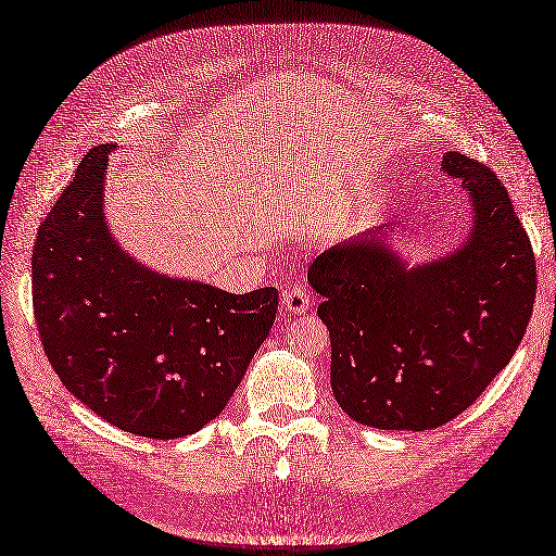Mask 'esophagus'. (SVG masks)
I'll use <instances>...</instances> for the list:
<instances>
[{
  "label": "esophagus",
  "instance_id": "obj_1",
  "mask_svg": "<svg viewBox=\"0 0 556 556\" xmlns=\"http://www.w3.org/2000/svg\"><path fill=\"white\" fill-rule=\"evenodd\" d=\"M309 302H312V298H309V291H306L304 283L289 286L281 298V304L286 306V312H291V314H304L306 309H309Z\"/></svg>",
  "mask_w": 556,
  "mask_h": 556
}]
</instances>
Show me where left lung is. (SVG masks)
I'll return each mask as SVG.
<instances>
[{"label": "left lung", "mask_w": 556, "mask_h": 556, "mask_svg": "<svg viewBox=\"0 0 556 556\" xmlns=\"http://www.w3.org/2000/svg\"><path fill=\"white\" fill-rule=\"evenodd\" d=\"M442 172L460 178L475 226L451 254L409 267L374 231L320 254L306 279L323 295L332 341V392L371 428L428 430L475 403L525 337L536 258L502 180L458 151Z\"/></svg>", "instance_id": "8db88e82"}]
</instances>
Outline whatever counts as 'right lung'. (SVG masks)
I'll list each match as a JSON object with an SVG mask.
<instances>
[{
	"mask_svg": "<svg viewBox=\"0 0 556 556\" xmlns=\"http://www.w3.org/2000/svg\"><path fill=\"white\" fill-rule=\"evenodd\" d=\"M112 149L85 155L38 226V334L59 380L98 417L151 440L192 435L233 396L273 330L279 293H224L123 252L102 213Z\"/></svg>",
	"mask_w": 556,
	"mask_h": 556,
	"instance_id": "add662e5",
	"label": "right lung"
}]
</instances>
